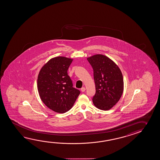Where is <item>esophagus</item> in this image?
<instances>
[{
	"label": "esophagus",
	"instance_id": "obj_1",
	"mask_svg": "<svg viewBox=\"0 0 160 160\" xmlns=\"http://www.w3.org/2000/svg\"><path fill=\"white\" fill-rule=\"evenodd\" d=\"M81 90L82 92H84L85 91V90H86V88H84V87H82L81 88Z\"/></svg>",
	"mask_w": 160,
	"mask_h": 160
}]
</instances>
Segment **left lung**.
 Instances as JSON below:
<instances>
[{
    "label": "left lung",
    "mask_w": 160,
    "mask_h": 160,
    "mask_svg": "<svg viewBox=\"0 0 160 160\" xmlns=\"http://www.w3.org/2000/svg\"><path fill=\"white\" fill-rule=\"evenodd\" d=\"M93 70L96 93L94 105L108 110L119 101L124 91V81L119 67L105 55L96 54L87 58Z\"/></svg>",
    "instance_id": "left-lung-1"
}]
</instances>
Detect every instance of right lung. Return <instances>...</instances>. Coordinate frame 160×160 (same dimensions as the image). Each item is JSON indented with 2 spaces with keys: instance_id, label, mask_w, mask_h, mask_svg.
<instances>
[{
  "instance_id": "right-lung-1",
  "label": "right lung",
  "mask_w": 160,
  "mask_h": 160,
  "mask_svg": "<svg viewBox=\"0 0 160 160\" xmlns=\"http://www.w3.org/2000/svg\"><path fill=\"white\" fill-rule=\"evenodd\" d=\"M73 59L58 57L49 60L41 69L38 89L41 99L48 108L64 113L73 107L80 91L73 87L68 69Z\"/></svg>"
}]
</instances>
